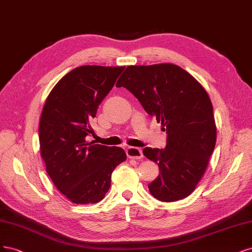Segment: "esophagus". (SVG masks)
Listing matches in <instances>:
<instances>
[{"instance_id":"34e87169","label":"esophagus","mask_w":252,"mask_h":252,"mask_svg":"<svg viewBox=\"0 0 252 252\" xmlns=\"http://www.w3.org/2000/svg\"><path fill=\"white\" fill-rule=\"evenodd\" d=\"M126 156L131 159H142L143 154L141 149L139 148H134V147H128L126 149Z\"/></svg>"}]
</instances>
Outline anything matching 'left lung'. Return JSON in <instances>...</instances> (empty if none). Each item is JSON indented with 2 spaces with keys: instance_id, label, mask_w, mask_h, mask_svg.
Returning a JSON list of instances; mask_svg holds the SVG:
<instances>
[{
  "instance_id": "1",
  "label": "left lung",
  "mask_w": 252,
  "mask_h": 252,
  "mask_svg": "<svg viewBox=\"0 0 252 252\" xmlns=\"http://www.w3.org/2000/svg\"><path fill=\"white\" fill-rule=\"evenodd\" d=\"M116 87H124L166 131L165 149H143L159 166L149 184L162 202L182 200L194 190L208 165L217 140L214 108L204 88L174 63L128 66Z\"/></svg>"
}]
</instances>
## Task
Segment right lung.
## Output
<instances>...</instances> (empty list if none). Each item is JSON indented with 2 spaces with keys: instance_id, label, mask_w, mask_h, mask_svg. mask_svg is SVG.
<instances>
[{
  "instance_id": "1",
  "label": "right lung",
  "mask_w": 252,
  "mask_h": 252,
  "mask_svg": "<svg viewBox=\"0 0 252 252\" xmlns=\"http://www.w3.org/2000/svg\"><path fill=\"white\" fill-rule=\"evenodd\" d=\"M125 67L82 66L67 73L48 95L40 116V156L52 182L75 204L101 201L114 168L126 159L118 147L87 142L98 105Z\"/></svg>"
}]
</instances>
